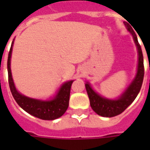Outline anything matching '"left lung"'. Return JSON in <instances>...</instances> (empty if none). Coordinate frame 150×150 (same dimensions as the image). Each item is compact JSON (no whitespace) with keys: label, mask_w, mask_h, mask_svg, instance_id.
<instances>
[{"label":"left lung","mask_w":150,"mask_h":150,"mask_svg":"<svg viewBox=\"0 0 150 150\" xmlns=\"http://www.w3.org/2000/svg\"><path fill=\"white\" fill-rule=\"evenodd\" d=\"M127 28L129 32H131L134 37L137 48H138V52H139L138 72H137L134 80L132 82V83L129 86V88L122 94V96L116 100H110V99H107L105 98H102L92 89L89 84H85L86 90L89 98L90 105L92 107L93 110L96 113H98V115L103 116V117L111 118V117H114L122 113L134 102L141 89L144 75V57H143L141 47L138 42L136 34L131 28V26L127 24Z\"/></svg>","instance_id":"8db88e82"}]
</instances>
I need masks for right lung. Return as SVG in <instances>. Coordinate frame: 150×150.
Here are the masks:
<instances>
[{
	"label": "right lung",
	"mask_w": 150,
	"mask_h": 150,
	"mask_svg": "<svg viewBox=\"0 0 150 150\" xmlns=\"http://www.w3.org/2000/svg\"><path fill=\"white\" fill-rule=\"evenodd\" d=\"M13 44V42H12ZM12 44L9 52L8 59H7V70H8V82L10 89L14 99L17 104L24 109L26 112L30 113L32 116H35L38 118L43 120H53L57 118H60L66 112L68 104H69V97L70 90L73 81H68L61 87L57 95L52 100L41 101L33 99L21 95L19 93L16 88L11 78V55L12 51Z\"/></svg>",
	"instance_id": "add662e5"
}]
</instances>
